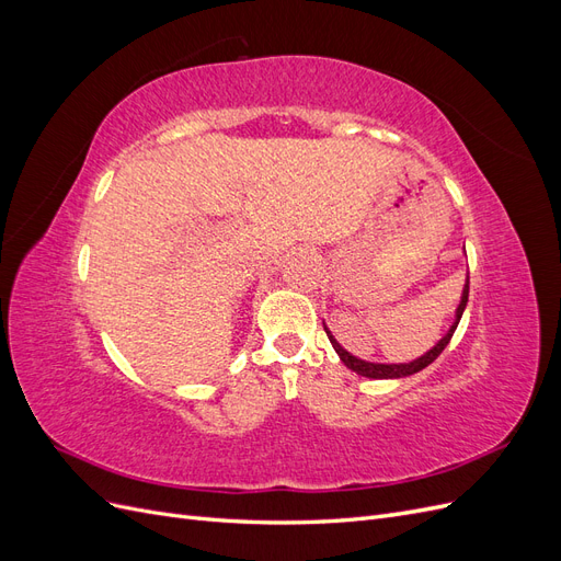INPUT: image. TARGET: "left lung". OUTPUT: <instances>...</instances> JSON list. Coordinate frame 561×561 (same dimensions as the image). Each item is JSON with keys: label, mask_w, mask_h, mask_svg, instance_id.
Segmentation results:
<instances>
[{"label": "left lung", "mask_w": 561, "mask_h": 561, "mask_svg": "<svg viewBox=\"0 0 561 561\" xmlns=\"http://www.w3.org/2000/svg\"><path fill=\"white\" fill-rule=\"evenodd\" d=\"M466 301H468V285H466V290H463V299H461V304H458V309H456V322L451 325V330H449L443 339H439L435 348H431L426 355H421V358H416L414 363H407V365H377V363H365V360L353 358V355H351L348 351H344L342 346L336 344V339L328 332V328H325V332H328V336H330V342H332L334 351L339 353V358H342V363H344L348 369L358 371L360 377H367V379H400V377H410V375H414V371H421L423 367H428V365L437 358V355L447 348L449 339H451V336H454V332H456L458 320H461V316H463Z\"/></svg>", "instance_id": "left-lung-1"}]
</instances>
